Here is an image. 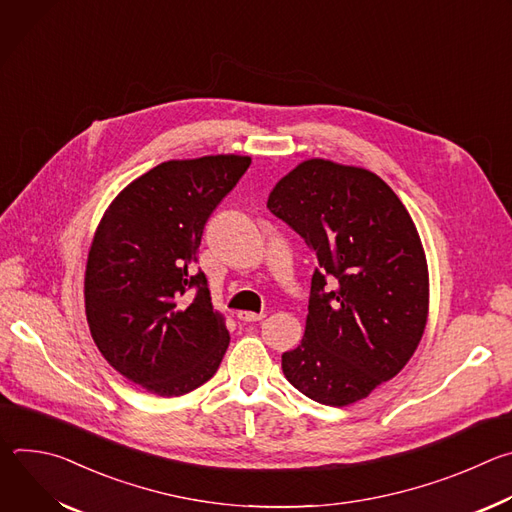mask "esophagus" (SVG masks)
<instances>
[{
	"mask_svg": "<svg viewBox=\"0 0 512 512\" xmlns=\"http://www.w3.org/2000/svg\"><path fill=\"white\" fill-rule=\"evenodd\" d=\"M237 318L241 320V322H259V320H263L265 318V314L263 312H239L237 314Z\"/></svg>",
	"mask_w": 512,
	"mask_h": 512,
	"instance_id": "34e87169",
	"label": "esophagus"
}]
</instances>
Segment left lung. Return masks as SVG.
<instances>
[{
	"instance_id": "left-lung-1",
	"label": "left lung",
	"mask_w": 512,
	"mask_h": 512,
	"mask_svg": "<svg viewBox=\"0 0 512 512\" xmlns=\"http://www.w3.org/2000/svg\"><path fill=\"white\" fill-rule=\"evenodd\" d=\"M267 208L318 261L306 334L281 354L285 379L330 407L369 397L409 362L427 322V261L407 208L377 174L320 158L283 176Z\"/></svg>"
}]
</instances>
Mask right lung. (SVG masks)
Listing matches in <instances>:
<instances>
[{
  "label": "right lung",
  "mask_w": 512,
  "mask_h": 512,
  "mask_svg": "<svg viewBox=\"0 0 512 512\" xmlns=\"http://www.w3.org/2000/svg\"><path fill=\"white\" fill-rule=\"evenodd\" d=\"M249 164L235 154L164 162L123 188L95 231L85 271L91 336L111 367L148 393L194 391L227 352L225 318L194 263L208 216Z\"/></svg>",
  "instance_id": "add662e5"
}]
</instances>
